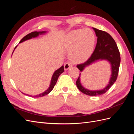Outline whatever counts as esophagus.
I'll use <instances>...</instances> for the list:
<instances>
[{"mask_svg": "<svg viewBox=\"0 0 134 134\" xmlns=\"http://www.w3.org/2000/svg\"><path fill=\"white\" fill-rule=\"evenodd\" d=\"M71 66V64H70V63L66 62L65 64H64V69H65V70H68Z\"/></svg>", "mask_w": 134, "mask_h": 134, "instance_id": "1", "label": "esophagus"}]
</instances>
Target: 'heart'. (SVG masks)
I'll list each match as a JSON object with an SVG mask.
<instances>
[{
	"label": "heart",
	"mask_w": 134,
	"mask_h": 134,
	"mask_svg": "<svg viewBox=\"0 0 134 134\" xmlns=\"http://www.w3.org/2000/svg\"><path fill=\"white\" fill-rule=\"evenodd\" d=\"M96 42V36L90 30L77 29L71 31L65 38L64 45L71 48L69 58L72 62L83 63L92 55Z\"/></svg>",
	"instance_id": "1"
}]
</instances>
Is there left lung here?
Returning <instances> with one entry per match:
<instances>
[{"mask_svg": "<svg viewBox=\"0 0 134 134\" xmlns=\"http://www.w3.org/2000/svg\"><path fill=\"white\" fill-rule=\"evenodd\" d=\"M93 29L94 30L97 37V42L94 51L87 62L77 65L76 67L82 72L86 67L97 61L106 60L110 64L111 75L107 86L102 90L91 91L84 88L80 83V72L76 82V84L79 90L84 94L90 96H96L106 93L116 82L119 73L121 58L116 43L111 35L106 32L97 28H93Z\"/></svg>", "mask_w": 134, "mask_h": 134, "instance_id": "1", "label": "left lung"}]
</instances>
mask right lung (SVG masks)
I'll use <instances>...</instances> for the list:
<instances>
[{"mask_svg":"<svg viewBox=\"0 0 134 134\" xmlns=\"http://www.w3.org/2000/svg\"><path fill=\"white\" fill-rule=\"evenodd\" d=\"M46 31H40V32H37V31H35V32H31V33L27 35L26 36H25V37H24L21 41H20L19 43H21V42H23V41H26V40H30V39H31L32 38H35V37H37V36H38L40 35H42V34H44L45 33H46ZM17 46H16L14 48V50L15 49V48L17 47ZM13 51V52H14ZM12 54H13V53H12ZM64 66L63 65L62 66H61L59 69H58L56 70L54 72L53 75H52V78H51V82H50V86L48 88V89L47 90H46L45 91H44V92L41 93V94H39L38 95H36V96H30L28 94H25V93H23L24 94H26L27 96H31V97H43L45 95H47L48 94V93H49L50 92H51L52 91V90H53V88H54L55 84L56 83V82H57V80L58 79V78L59 76H60V75L63 73V72H64Z\"/></svg>","mask_w":134,"mask_h":134,"instance_id":"add662e5","label":"right lung"}]
</instances>
